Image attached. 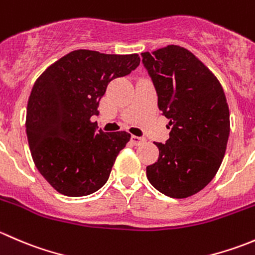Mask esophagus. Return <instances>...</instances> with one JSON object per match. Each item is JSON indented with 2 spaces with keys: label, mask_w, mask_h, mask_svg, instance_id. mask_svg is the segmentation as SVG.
I'll use <instances>...</instances> for the list:
<instances>
[{
  "label": "esophagus",
  "mask_w": 255,
  "mask_h": 255,
  "mask_svg": "<svg viewBox=\"0 0 255 255\" xmlns=\"http://www.w3.org/2000/svg\"><path fill=\"white\" fill-rule=\"evenodd\" d=\"M130 142H132L133 145H139V144L145 142V138L137 137V135H132V137H130Z\"/></svg>",
  "instance_id": "1"
}]
</instances>
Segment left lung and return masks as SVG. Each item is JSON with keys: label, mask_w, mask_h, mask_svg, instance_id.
Instances as JSON below:
<instances>
[{"label": "left lung", "mask_w": 255, "mask_h": 255, "mask_svg": "<svg viewBox=\"0 0 255 255\" xmlns=\"http://www.w3.org/2000/svg\"><path fill=\"white\" fill-rule=\"evenodd\" d=\"M158 107L171 127L159 158L146 166L161 194L185 199L201 191L220 169L230 137V110L217 78L191 51L168 45L142 53Z\"/></svg>", "instance_id": "obj_1"}]
</instances>
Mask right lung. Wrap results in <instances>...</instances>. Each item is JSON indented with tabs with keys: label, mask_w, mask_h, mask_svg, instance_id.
<instances>
[{
	"label": "right lung",
	"mask_w": 255,
	"mask_h": 255,
	"mask_svg": "<svg viewBox=\"0 0 255 255\" xmlns=\"http://www.w3.org/2000/svg\"><path fill=\"white\" fill-rule=\"evenodd\" d=\"M138 54L116 55L80 49L37 79L27 106L25 130L35 166L65 196H86L109 180L127 132L97 130L92 116L107 85L139 65Z\"/></svg>",
	"instance_id": "add662e5"
}]
</instances>
